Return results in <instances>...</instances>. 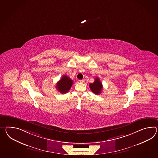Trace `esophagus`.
Here are the masks:
<instances>
[{"label": "esophagus", "instance_id": "1", "mask_svg": "<svg viewBox=\"0 0 158 158\" xmlns=\"http://www.w3.org/2000/svg\"><path fill=\"white\" fill-rule=\"evenodd\" d=\"M79 82H81V83H83L84 81H85V80L84 79H82V80H79Z\"/></svg>", "mask_w": 158, "mask_h": 158}]
</instances>
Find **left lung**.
Segmentation results:
<instances>
[{"mask_svg": "<svg viewBox=\"0 0 158 158\" xmlns=\"http://www.w3.org/2000/svg\"><path fill=\"white\" fill-rule=\"evenodd\" d=\"M89 86L92 92L96 95H99L103 89L102 83L98 77H96L94 83H90Z\"/></svg>", "mask_w": 158, "mask_h": 158, "instance_id": "8db88e82", "label": "left lung"}]
</instances>
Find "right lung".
<instances>
[{
  "mask_svg": "<svg viewBox=\"0 0 158 158\" xmlns=\"http://www.w3.org/2000/svg\"><path fill=\"white\" fill-rule=\"evenodd\" d=\"M73 84V81L66 75H63L58 81L56 85V88L58 91L63 94L68 93Z\"/></svg>",
  "mask_w": 158,
  "mask_h": 158,
  "instance_id": "right-lung-1",
  "label": "right lung"
}]
</instances>
